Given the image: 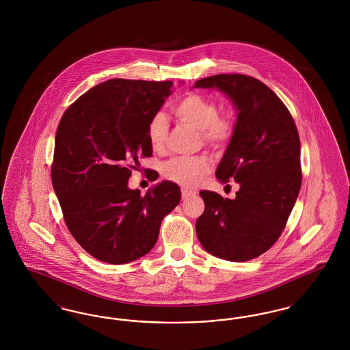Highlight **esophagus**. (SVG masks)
<instances>
[{
    "mask_svg": "<svg viewBox=\"0 0 350 350\" xmlns=\"http://www.w3.org/2000/svg\"><path fill=\"white\" fill-rule=\"evenodd\" d=\"M197 193L194 191V190H189V189H186V187H183L181 189V197H183V200H187V198H190V197H194Z\"/></svg>",
    "mask_w": 350,
    "mask_h": 350,
    "instance_id": "obj_1",
    "label": "esophagus"
}]
</instances>
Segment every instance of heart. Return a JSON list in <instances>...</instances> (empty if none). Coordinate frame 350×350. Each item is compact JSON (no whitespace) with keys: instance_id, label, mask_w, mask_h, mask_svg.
I'll return each mask as SVG.
<instances>
[{"instance_id":"1","label":"heart","mask_w":350,"mask_h":350,"mask_svg":"<svg viewBox=\"0 0 350 350\" xmlns=\"http://www.w3.org/2000/svg\"><path fill=\"white\" fill-rule=\"evenodd\" d=\"M174 117L183 124L198 129L203 143L211 148L226 147L236 133V122L231 114L219 113L217 100L200 93H189L172 109ZM150 148L163 150L167 137V122L163 114L150 118L147 126ZM210 161L203 156H176L163 165L164 177L183 186H194L208 173Z\"/></svg>"}]
</instances>
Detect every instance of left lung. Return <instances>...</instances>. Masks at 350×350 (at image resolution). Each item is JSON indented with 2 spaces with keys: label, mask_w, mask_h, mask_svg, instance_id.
<instances>
[{
  "label": "left lung",
  "mask_w": 350,
  "mask_h": 350,
  "mask_svg": "<svg viewBox=\"0 0 350 350\" xmlns=\"http://www.w3.org/2000/svg\"><path fill=\"white\" fill-rule=\"evenodd\" d=\"M214 86L239 110L217 178L234 180L240 190L234 200L202 190L204 211L196 230L208 253L244 262L270 250L286 227L301 185L299 133L281 98L260 80L230 73L196 83Z\"/></svg>",
  "instance_id": "left-lung-1"
}]
</instances>
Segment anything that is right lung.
<instances>
[{
    "label": "right lung",
    "instance_id": "1",
    "mask_svg": "<svg viewBox=\"0 0 350 350\" xmlns=\"http://www.w3.org/2000/svg\"><path fill=\"white\" fill-rule=\"evenodd\" d=\"M172 81L113 79L75 100L59 122L51 178L68 230L90 256L127 264L157 241L163 219L181 200L164 181L140 196L127 183L150 157L147 126Z\"/></svg>",
    "mask_w": 350,
    "mask_h": 350
}]
</instances>
